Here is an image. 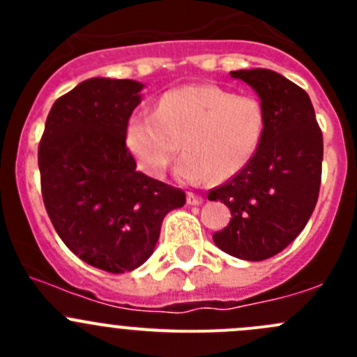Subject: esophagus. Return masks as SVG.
I'll list each match as a JSON object with an SVG mask.
<instances>
[{"mask_svg":"<svg viewBox=\"0 0 357 357\" xmlns=\"http://www.w3.org/2000/svg\"><path fill=\"white\" fill-rule=\"evenodd\" d=\"M186 202H188V205H200L204 199H202L200 195H197V193L188 192L186 193Z\"/></svg>","mask_w":357,"mask_h":357,"instance_id":"esophagus-1","label":"esophagus"}]
</instances>
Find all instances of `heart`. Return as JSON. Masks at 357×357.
Segmentation results:
<instances>
[{
	"instance_id": "1",
	"label": "heart",
	"mask_w": 357,
	"mask_h": 357,
	"mask_svg": "<svg viewBox=\"0 0 357 357\" xmlns=\"http://www.w3.org/2000/svg\"><path fill=\"white\" fill-rule=\"evenodd\" d=\"M266 132L261 100L214 84L169 89L155 112H136L126 124V146L150 178L160 179L183 145L181 181H226L250 164Z\"/></svg>"
}]
</instances>
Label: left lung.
<instances>
[{
    "label": "left lung",
    "instance_id": "obj_1",
    "mask_svg": "<svg viewBox=\"0 0 357 357\" xmlns=\"http://www.w3.org/2000/svg\"><path fill=\"white\" fill-rule=\"evenodd\" d=\"M264 105L266 132L250 164L211 190L231 221L212 240L243 261H264L289 247L316 207L321 185L323 135L307 93L269 68L233 70Z\"/></svg>",
    "mask_w": 357,
    "mask_h": 357
}]
</instances>
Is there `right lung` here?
<instances>
[{"label":"right lung","instance_id":"1","mask_svg":"<svg viewBox=\"0 0 357 357\" xmlns=\"http://www.w3.org/2000/svg\"><path fill=\"white\" fill-rule=\"evenodd\" d=\"M143 84L93 77L53 103L38 150L46 212L62 242L107 273L139 268L183 190L136 171L126 124Z\"/></svg>","mask_w":357,"mask_h":357}]
</instances>
